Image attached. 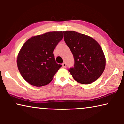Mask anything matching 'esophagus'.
Returning a JSON list of instances; mask_svg holds the SVG:
<instances>
[{
	"label": "esophagus",
	"instance_id": "34e87169",
	"mask_svg": "<svg viewBox=\"0 0 124 124\" xmlns=\"http://www.w3.org/2000/svg\"><path fill=\"white\" fill-rule=\"evenodd\" d=\"M62 66H63L64 68H66V63L65 62H64V63H62Z\"/></svg>",
	"mask_w": 124,
	"mask_h": 124
}]
</instances>
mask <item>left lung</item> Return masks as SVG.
<instances>
[{
  "instance_id": "obj_1",
  "label": "left lung",
  "mask_w": 124,
  "mask_h": 124,
  "mask_svg": "<svg viewBox=\"0 0 124 124\" xmlns=\"http://www.w3.org/2000/svg\"><path fill=\"white\" fill-rule=\"evenodd\" d=\"M64 40L74 58L73 67L69 69L76 81L90 84L103 74L105 58L101 46L90 36L74 31H65Z\"/></svg>"
}]
</instances>
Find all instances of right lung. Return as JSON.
<instances>
[{"mask_svg":"<svg viewBox=\"0 0 124 124\" xmlns=\"http://www.w3.org/2000/svg\"><path fill=\"white\" fill-rule=\"evenodd\" d=\"M63 37V32H50L28 39L20 50L17 65L28 83L36 87L49 84L62 65L57 63L53 51Z\"/></svg>","mask_w":124,"mask_h":124,"instance_id":"add662e5","label":"right lung"}]
</instances>
